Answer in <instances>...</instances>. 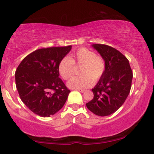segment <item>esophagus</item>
<instances>
[{
    "label": "esophagus",
    "mask_w": 154,
    "mask_h": 154,
    "mask_svg": "<svg viewBox=\"0 0 154 154\" xmlns=\"http://www.w3.org/2000/svg\"><path fill=\"white\" fill-rule=\"evenodd\" d=\"M76 90L79 91L81 92V93H84V92L85 91V90H84V89H80V88H78V89H76Z\"/></svg>",
    "instance_id": "1"
}]
</instances>
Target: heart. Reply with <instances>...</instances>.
<instances>
[{
  "mask_svg": "<svg viewBox=\"0 0 154 154\" xmlns=\"http://www.w3.org/2000/svg\"><path fill=\"white\" fill-rule=\"evenodd\" d=\"M74 66H79L80 77H74L68 82L70 88H89L101 79L106 71V62L101 56L87 48L77 49L69 57H64L58 65V72L63 80H69L74 72Z\"/></svg>",
  "mask_w": 154,
  "mask_h": 154,
  "instance_id": "heart-1",
  "label": "heart"
}]
</instances>
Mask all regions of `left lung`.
<instances>
[{
    "instance_id": "left-lung-1",
    "label": "left lung",
    "mask_w": 154,
    "mask_h": 154,
    "mask_svg": "<svg viewBox=\"0 0 154 154\" xmlns=\"http://www.w3.org/2000/svg\"><path fill=\"white\" fill-rule=\"evenodd\" d=\"M106 62V71L95 87L94 98L86 103L89 111L100 116L111 115L125 101L131 88L133 72L128 60L120 51L104 44H93Z\"/></svg>"
}]
</instances>
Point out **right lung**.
Segmentation results:
<instances>
[{
    "mask_svg": "<svg viewBox=\"0 0 154 154\" xmlns=\"http://www.w3.org/2000/svg\"><path fill=\"white\" fill-rule=\"evenodd\" d=\"M72 46L35 50L15 72L16 88L23 103L43 117L54 115L66 103L70 90L59 77L58 65Z\"/></svg>",
    "mask_w": 154,
    "mask_h": 154,
    "instance_id": "obj_1",
    "label": "right lung"
}]
</instances>
